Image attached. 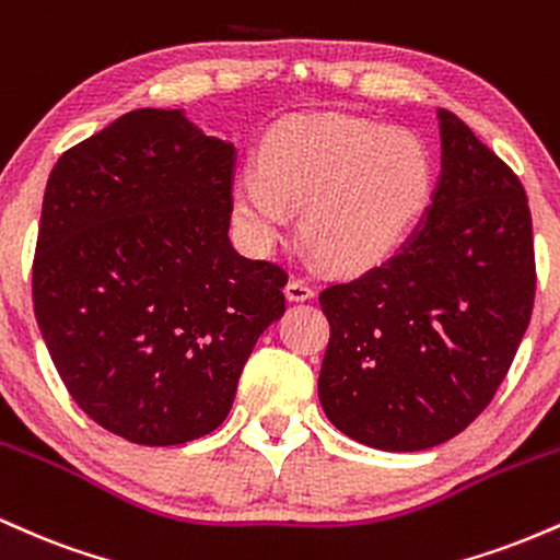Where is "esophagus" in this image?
Returning a JSON list of instances; mask_svg holds the SVG:
<instances>
[{
	"label": "esophagus",
	"mask_w": 560,
	"mask_h": 560,
	"mask_svg": "<svg viewBox=\"0 0 560 560\" xmlns=\"http://www.w3.org/2000/svg\"><path fill=\"white\" fill-rule=\"evenodd\" d=\"M313 294H316V289H313L311 281H305V279H292L287 284V298L294 300V302L311 300Z\"/></svg>",
	"instance_id": "34e87169"
}]
</instances>
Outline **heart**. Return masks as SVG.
<instances>
[{"label": "heart", "instance_id": "1", "mask_svg": "<svg viewBox=\"0 0 560 560\" xmlns=\"http://www.w3.org/2000/svg\"><path fill=\"white\" fill-rule=\"evenodd\" d=\"M429 158L413 137L355 115H305L262 144L260 168L234 178V221L266 249L300 208L302 240L339 268L369 266L389 253L419 213Z\"/></svg>", "mask_w": 560, "mask_h": 560}]
</instances>
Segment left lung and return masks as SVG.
<instances>
[{"label": "left lung", "instance_id": "left-lung-1", "mask_svg": "<svg viewBox=\"0 0 560 560\" xmlns=\"http://www.w3.org/2000/svg\"><path fill=\"white\" fill-rule=\"evenodd\" d=\"M440 182L408 242L320 292L324 413L369 447L453 440L490 405L535 307L532 213L518 176L440 110Z\"/></svg>", "mask_w": 560, "mask_h": 560}]
</instances>
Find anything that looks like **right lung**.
Instances as JSON below:
<instances>
[{
	"label": "right lung",
	"instance_id": "obj_1",
	"mask_svg": "<svg viewBox=\"0 0 560 560\" xmlns=\"http://www.w3.org/2000/svg\"><path fill=\"white\" fill-rule=\"evenodd\" d=\"M234 147L178 110H133L57 160L34 313L70 397L128 442L184 445L229 416L287 271L229 242Z\"/></svg>",
	"mask_w": 560,
	"mask_h": 560
}]
</instances>
